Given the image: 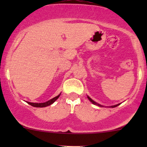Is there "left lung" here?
<instances>
[{
    "label": "left lung",
    "instance_id": "left-lung-1",
    "mask_svg": "<svg viewBox=\"0 0 147 147\" xmlns=\"http://www.w3.org/2000/svg\"><path fill=\"white\" fill-rule=\"evenodd\" d=\"M88 99H89V100H90V102H92V104H95V105H97V106H101V107H102V105H100V104H97V103H96L95 102H94V101L93 100H92V99H91V98H90V97H88ZM119 104H116V105H114V106H111V108H114V107H116V106H119Z\"/></svg>",
    "mask_w": 147,
    "mask_h": 147
}]
</instances>
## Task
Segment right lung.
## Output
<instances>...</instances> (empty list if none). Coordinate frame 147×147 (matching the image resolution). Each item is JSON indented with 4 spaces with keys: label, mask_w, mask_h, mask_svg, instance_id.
Returning a JSON list of instances; mask_svg holds the SVG:
<instances>
[{
    "label": "right lung",
    "mask_w": 147,
    "mask_h": 147,
    "mask_svg": "<svg viewBox=\"0 0 147 147\" xmlns=\"http://www.w3.org/2000/svg\"><path fill=\"white\" fill-rule=\"evenodd\" d=\"M61 94H59V95H57V97H54V98H52L50 99V100L48 101V102H44V103H32V102H28V104H30V105L34 106V107H39V108H41V107H45V106H50V104H53L54 102H55V101L57 100V99L59 98V97Z\"/></svg>",
    "instance_id": "1"
}]
</instances>
